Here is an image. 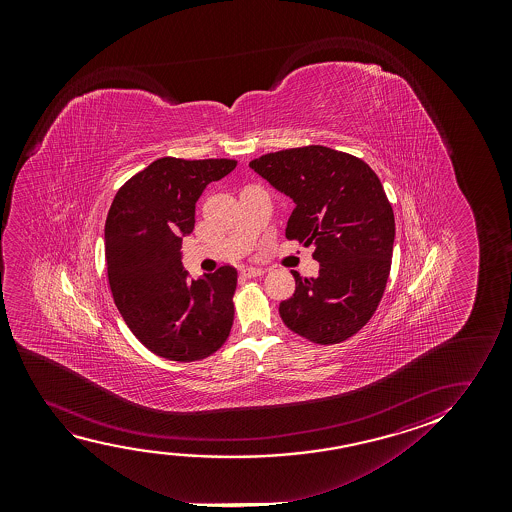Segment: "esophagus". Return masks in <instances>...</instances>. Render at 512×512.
Listing matches in <instances>:
<instances>
[{
  "label": "esophagus",
  "mask_w": 512,
  "mask_h": 512,
  "mask_svg": "<svg viewBox=\"0 0 512 512\" xmlns=\"http://www.w3.org/2000/svg\"><path fill=\"white\" fill-rule=\"evenodd\" d=\"M241 274L245 276V278H255V276H262L264 274V269H260V267H245Z\"/></svg>",
  "instance_id": "34e87169"
}]
</instances>
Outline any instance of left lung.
<instances>
[{
  "label": "left lung",
  "instance_id": "8db88e82",
  "mask_svg": "<svg viewBox=\"0 0 512 512\" xmlns=\"http://www.w3.org/2000/svg\"><path fill=\"white\" fill-rule=\"evenodd\" d=\"M250 168L290 197L285 236L315 246V278L292 271L295 292L280 304L288 329L336 344L371 320L392 266L395 218L378 176L362 159L309 145L262 155Z\"/></svg>",
  "mask_w": 512,
  "mask_h": 512
}]
</instances>
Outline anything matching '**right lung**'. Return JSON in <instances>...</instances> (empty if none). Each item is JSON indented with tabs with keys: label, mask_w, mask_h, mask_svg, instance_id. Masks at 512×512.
Returning a JSON list of instances; mask_svg holds the SVG:
<instances>
[{
	"label": "right lung",
	"mask_w": 512,
	"mask_h": 512,
	"mask_svg": "<svg viewBox=\"0 0 512 512\" xmlns=\"http://www.w3.org/2000/svg\"><path fill=\"white\" fill-rule=\"evenodd\" d=\"M236 164L162 157L124 183L108 211L105 259L113 301L134 336L159 357H210L231 332L238 271L224 266L190 280L180 248L196 224L197 199Z\"/></svg>",
	"instance_id": "obj_1"
}]
</instances>
